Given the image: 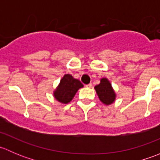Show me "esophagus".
Listing matches in <instances>:
<instances>
[{
  "label": "esophagus",
  "mask_w": 160,
  "mask_h": 160,
  "mask_svg": "<svg viewBox=\"0 0 160 160\" xmlns=\"http://www.w3.org/2000/svg\"><path fill=\"white\" fill-rule=\"evenodd\" d=\"M92 86H93V85H92V83H88V84L85 85V87H86V88H91Z\"/></svg>",
  "instance_id": "esophagus-1"
}]
</instances>
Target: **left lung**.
I'll use <instances>...</instances> for the list:
<instances>
[{"instance_id": "8db88e82", "label": "left lung", "mask_w": 160, "mask_h": 160, "mask_svg": "<svg viewBox=\"0 0 160 160\" xmlns=\"http://www.w3.org/2000/svg\"><path fill=\"white\" fill-rule=\"evenodd\" d=\"M100 101L106 105H110L114 103L116 98V93L113 89L111 83L107 78L101 79L98 85L94 87Z\"/></svg>"}]
</instances>
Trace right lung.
<instances>
[{"mask_svg": "<svg viewBox=\"0 0 160 160\" xmlns=\"http://www.w3.org/2000/svg\"><path fill=\"white\" fill-rule=\"evenodd\" d=\"M83 87V83L80 80L73 78L70 74H65L53 92V96L59 102L68 104L72 101L77 90Z\"/></svg>", "mask_w": 160, "mask_h": 160, "instance_id": "right-lung-1", "label": "right lung"}]
</instances>
